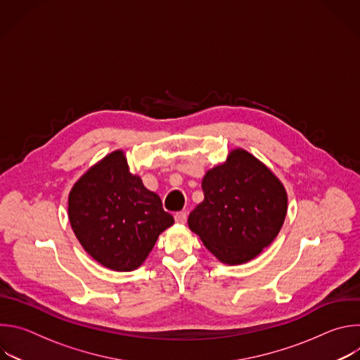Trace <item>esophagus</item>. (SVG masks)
<instances>
[{
  "mask_svg": "<svg viewBox=\"0 0 360 360\" xmlns=\"http://www.w3.org/2000/svg\"><path fill=\"white\" fill-rule=\"evenodd\" d=\"M186 214L185 212H176L175 214V221H176V224H185L186 222Z\"/></svg>",
  "mask_w": 360,
  "mask_h": 360,
  "instance_id": "esophagus-1",
  "label": "esophagus"
}]
</instances>
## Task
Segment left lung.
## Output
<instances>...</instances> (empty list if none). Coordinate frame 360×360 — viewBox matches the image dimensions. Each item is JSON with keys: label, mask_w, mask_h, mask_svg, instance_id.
I'll return each mask as SVG.
<instances>
[{"label": "left lung", "mask_w": 360, "mask_h": 360, "mask_svg": "<svg viewBox=\"0 0 360 360\" xmlns=\"http://www.w3.org/2000/svg\"><path fill=\"white\" fill-rule=\"evenodd\" d=\"M202 189L205 198L188 225L221 262L246 264L278 236L288 211L286 191L248 150H231L226 162L205 174Z\"/></svg>", "instance_id": "obj_1"}]
</instances>
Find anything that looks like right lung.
Returning a JSON list of instances; mask_svg holds the SVG:
<instances>
[{
    "instance_id": "obj_1",
    "label": "right lung",
    "mask_w": 360,
    "mask_h": 360,
    "mask_svg": "<svg viewBox=\"0 0 360 360\" xmlns=\"http://www.w3.org/2000/svg\"><path fill=\"white\" fill-rule=\"evenodd\" d=\"M71 228L92 258L108 269L139 268L174 218L162 200L129 172L124 150H114L91 167L68 198Z\"/></svg>"
}]
</instances>
